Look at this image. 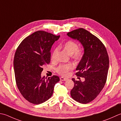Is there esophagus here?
I'll use <instances>...</instances> for the list:
<instances>
[{
  "instance_id": "1",
  "label": "esophagus",
  "mask_w": 121,
  "mask_h": 121,
  "mask_svg": "<svg viewBox=\"0 0 121 121\" xmlns=\"http://www.w3.org/2000/svg\"><path fill=\"white\" fill-rule=\"evenodd\" d=\"M60 79L61 81H67V80H68L67 78H63V77H60Z\"/></svg>"
}]
</instances>
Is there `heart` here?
Returning <instances> with one entry per match:
<instances>
[{
	"mask_svg": "<svg viewBox=\"0 0 121 121\" xmlns=\"http://www.w3.org/2000/svg\"><path fill=\"white\" fill-rule=\"evenodd\" d=\"M61 47L71 56L72 58L75 61H80L82 60L84 56V50L82 48H79L77 42L73 40H68L64 43ZM57 49L53 50L51 56V59L53 60L55 58L56 54L57 52ZM74 68V65L71 63L61 64L56 69V71L59 74L62 76H66L70 71Z\"/></svg>",
	"mask_w": 121,
	"mask_h": 121,
	"instance_id": "heart-1",
	"label": "heart"
}]
</instances>
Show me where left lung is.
<instances>
[{"label": "left lung", "mask_w": 121, "mask_h": 121, "mask_svg": "<svg viewBox=\"0 0 121 121\" xmlns=\"http://www.w3.org/2000/svg\"><path fill=\"white\" fill-rule=\"evenodd\" d=\"M67 35L79 40L84 48V56L77 66L75 74L85 80L76 81L73 78L74 85L71 96L80 103H88L96 98L105 84L109 67L107 50L98 38L83 28L73 30Z\"/></svg>", "instance_id": "8db88e82"}]
</instances>
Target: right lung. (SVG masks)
<instances>
[{"instance_id":"right-lung-1","label":"right lung","mask_w":121,"mask_h":121,"mask_svg":"<svg viewBox=\"0 0 121 121\" xmlns=\"http://www.w3.org/2000/svg\"><path fill=\"white\" fill-rule=\"evenodd\" d=\"M60 35L39 30L23 39L15 54L13 67L17 86L26 100L39 104L52 95L54 87L60 81L53 75L46 79L41 73L50 62L51 47Z\"/></svg>"}]
</instances>
